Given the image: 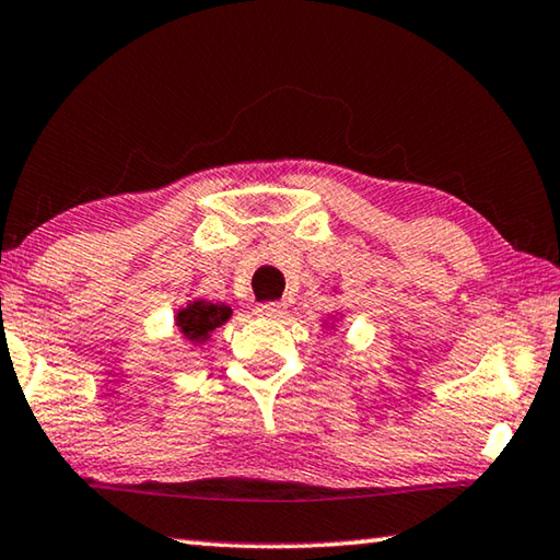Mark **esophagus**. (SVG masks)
<instances>
[{
    "instance_id": "obj_1",
    "label": "esophagus",
    "mask_w": 560,
    "mask_h": 560,
    "mask_svg": "<svg viewBox=\"0 0 560 560\" xmlns=\"http://www.w3.org/2000/svg\"><path fill=\"white\" fill-rule=\"evenodd\" d=\"M255 313H258L260 317H268V319H280V317H285L288 305L285 302H262V305L255 307Z\"/></svg>"
}]
</instances>
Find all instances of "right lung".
Masks as SVG:
<instances>
[{"label":"right lung","mask_w":560,"mask_h":560,"mask_svg":"<svg viewBox=\"0 0 560 560\" xmlns=\"http://www.w3.org/2000/svg\"><path fill=\"white\" fill-rule=\"evenodd\" d=\"M233 315V310L228 305H213V302L206 300H196L190 302L188 307L178 310L176 315V325L180 329V335L186 337L188 342H206L210 332L218 329L223 323H228Z\"/></svg>","instance_id":"add662e5"}]
</instances>
